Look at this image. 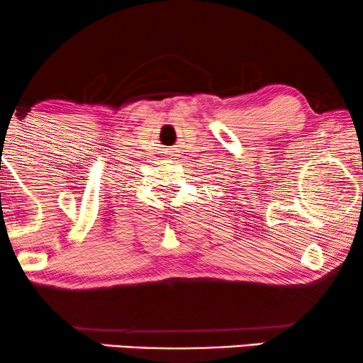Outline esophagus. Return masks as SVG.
<instances>
[{"instance_id": "esophagus-1", "label": "esophagus", "mask_w": 363, "mask_h": 363, "mask_svg": "<svg viewBox=\"0 0 363 363\" xmlns=\"http://www.w3.org/2000/svg\"><path fill=\"white\" fill-rule=\"evenodd\" d=\"M169 155H170V153H169Z\"/></svg>"}]
</instances>
